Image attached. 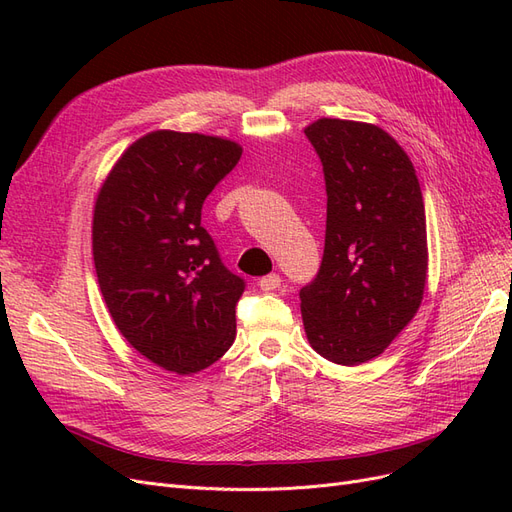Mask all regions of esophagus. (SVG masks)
Instances as JSON below:
<instances>
[{"label":"esophagus","mask_w":512,"mask_h":512,"mask_svg":"<svg viewBox=\"0 0 512 512\" xmlns=\"http://www.w3.org/2000/svg\"><path fill=\"white\" fill-rule=\"evenodd\" d=\"M258 286H260L262 290H277V288L282 286V277L277 275V273H269V275H265V277H260Z\"/></svg>","instance_id":"34e87169"}]
</instances>
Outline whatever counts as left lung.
<instances>
[{
  "label": "left lung",
  "instance_id": "8db88e82",
  "mask_svg": "<svg viewBox=\"0 0 512 512\" xmlns=\"http://www.w3.org/2000/svg\"><path fill=\"white\" fill-rule=\"evenodd\" d=\"M327 183L322 265L301 288L307 342L337 365L389 348L423 301L427 224L408 153L374 123L322 117L305 128Z\"/></svg>",
  "mask_w": 512,
  "mask_h": 512
}]
</instances>
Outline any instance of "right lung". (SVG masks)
Returning <instances> with one entry per match:
<instances>
[{"mask_svg": "<svg viewBox=\"0 0 512 512\" xmlns=\"http://www.w3.org/2000/svg\"><path fill=\"white\" fill-rule=\"evenodd\" d=\"M220 136L156 130L111 168L94 207V265L115 327L175 374L213 365L235 342L245 282L220 260L200 211L241 158Z\"/></svg>", "mask_w": 512, "mask_h": 512, "instance_id": "right-lung-1", "label": "right lung"}]
</instances>
